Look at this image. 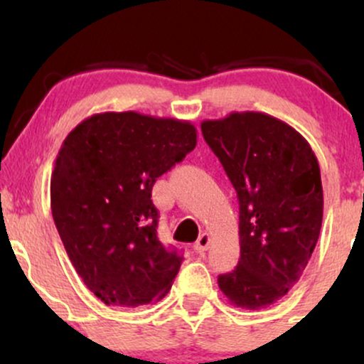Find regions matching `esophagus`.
<instances>
[{
	"label": "esophagus",
	"mask_w": 364,
	"mask_h": 364,
	"mask_svg": "<svg viewBox=\"0 0 364 364\" xmlns=\"http://www.w3.org/2000/svg\"><path fill=\"white\" fill-rule=\"evenodd\" d=\"M208 246H210V235H208V232H203V235L196 240L195 250L198 253H203V252H207Z\"/></svg>",
	"instance_id": "34e87169"
}]
</instances>
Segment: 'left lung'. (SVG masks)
<instances>
[{"label":"left lung","mask_w":364,"mask_h":364,"mask_svg":"<svg viewBox=\"0 0 364 364\" xmlns=\"http://www.w3.org/2000/svg\"><path fill=\"white\" fill-rule=\"evenodd\" d=\"M202 133L240 202L241 257L217 282L232 304L262 310L299 281L318 241V161L294 128L263 112L207 119Z\"/></svg>","instance_id":"8db88e82"}]
</instances>
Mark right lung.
I'll use <instances>...</instances> for the list:
<instances>
[{
    "mask_svg": "<svg viewBox=\"0 0 364 364\" xmlns=\"http://www.w3.org/2000/svg\"><path fill=\"white\" fill-rule=\"evenodd\" d=\"M196 145L188 121L102 112L70 132L51 178V210L83 284L106 304L162 299L183 255L157 237L152 186Z\"/></svg>",
    "mask_w": 364,
    "mask_h": 364,
    "instance_id": "obj_1",
    "label": "right lung"
}]
</instances>
